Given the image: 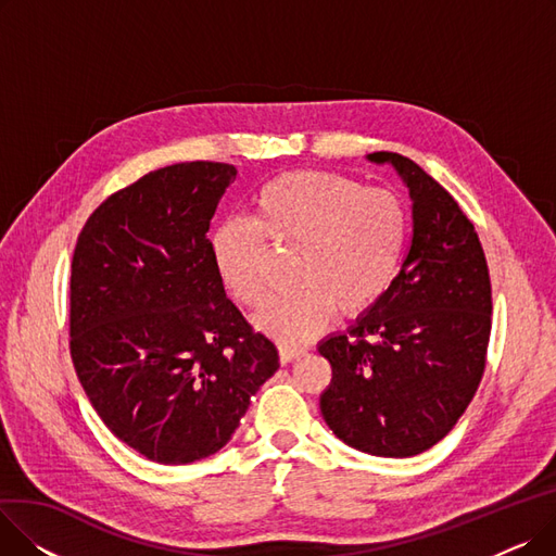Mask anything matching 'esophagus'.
Returning a JSON list of instances; mask_svg holds the SVG:
<instances>
[{
    "label": "esophagus",
    "instance_id": "obj_1",
    "mask_svg": "<svg viewBox=\"0 0 556 556\" xmlns=\"http://www.w3.org/2000/svg\"><path fill=\"white\" fill-rule=\"evenodd\" d=\"M304 354H306L304 349H295V346H279V361H281V365L293 363V361L302 358Z\"/></svg>",
    "mask_w": 556,
    "mask_h": 556
}]
</instances>
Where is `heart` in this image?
<instances>
[{"label":"heart","mask_w":556,"mask_h":556,"mask_svg":"<svg viewBox=\"0 0 556 556\" xmlns=\"http://www.w3.org/2000/svg\"><path fill=\"white\" fill-rule=\"evenodd\" d=\"M298 248V288L270 300L256 327L286 346L325 333L336 315L381 304L401 268L407 212L396 193L327 170L283 173L254 198V218H225L210 237L214 268L245 308L266 300L268 245Z\"/></svg>","instance_id":"heart-1"}]
</instances>
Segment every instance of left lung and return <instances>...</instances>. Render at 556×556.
<instances>
[{"label": "left lung", "mask_w": 556, "mask_h": 556, "mask_svg": "<svg viewBox=\"0 0 556 556\" xmlns=\"http://www.w3.org/2000/svg\"><path fill=\"white\" fill-rule=\"evenodd\" d=\"M413 239L386 300L317 352L333 367L319 399L338 440L378 457H410L453 430L473 401L491 336V281L473 223L434 178L399 153Z\"/></svg>", "instance_id": "1"}]
</instances>
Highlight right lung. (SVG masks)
Here are the masks:
<instances>
[{"mask_svg":"<svg viewBox=\"0 0 556 556\" xmlns=\"http://www.w3.org/2000/svg\"><path fill=\"white\" fill-rule=\"evenodd\" d=\"M237 168L180 162L110 193L72 256L70 352L103 424L157 464L220 451L279 369L225 295L207 231Z\"/></svg>","mask_w":556,"mask_h":556,"instance_id":"1","label":"right lung"}]
</instances>
